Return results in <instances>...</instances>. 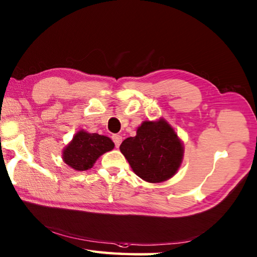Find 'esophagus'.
I'll return each mask as SVG.
<instances>
[{
    "label": "esophagus",
    "mask_w": 257,
    "mask_h": 257,
    "mask_svg": "<svg viewBox=\"0 0 257 257\" xmlns=\"http://www.w3.org/2000/svg\"><path fill=\"white\" fill-rule=\"evenodd\" d=\"M112 139H113V142H114L115 146L119 147L120 144H121V142H122V136H120V135H113Z\"/></svg>",
    "instance_id": "1"
}]
</instances>
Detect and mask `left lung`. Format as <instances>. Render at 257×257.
Returning a JSON list of instances; mask_svg holds the SVG:
<instances>
[{
	"instance_id": "8db88e82",
	"label": "left lung",
	"mask_w": 257,
	"mask_h": 257,
	"mask_svg": "<svg viewBox=\"0 0 257 257\" xmlns=\"http://www.w3.org/2000/svg\"><path fill=\"white\" fill-rule=\"evenodd\" d=\"M120 151L133 171L151 184L167 181L176 175L184 160V143L163 118L145 120L136 136L124 139Z\"/></svg>"
}]
</instances>
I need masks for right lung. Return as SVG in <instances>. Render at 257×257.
Listing matches in <instances>:
<instances>
[{
  "label": "right lung",
  "instance_id": "obj_1",
  "mask_svg": "<svg viewBox=\"0 0 257 257\" xmlns=\"http://www.w3.org/2000/svg\"><path fill=\"white\" fill-rule=\"evenodd\" d=\"M113 149L114 143L111 138L79 130L63 149L62 160L73 170L85 171L93 168L99 156Z\"/></svg>",
  "mask_w": 257,
  "mask_h": 257
}]
</instances>
